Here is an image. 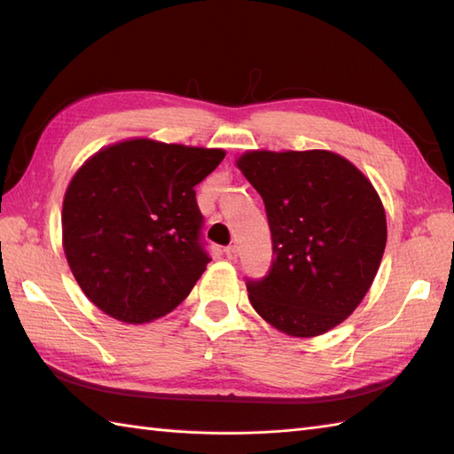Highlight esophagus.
Returning <instances> with one entry per match:
<instances>
[{"mask_svg": "<svg viewBox=\"0 0 454 454\" xmlns=\"http://www.w3.org/2000/svg\"><path fill=\"white\" fill-rule=\"evenodd\" d=\"M224 254H226L228 259H236L238 257V246H228L224 249Z\"/></svg>", "mask_w": 454, "mask_h": 454, "instance_id": "1", "label": "esophagus"}]
</instances>
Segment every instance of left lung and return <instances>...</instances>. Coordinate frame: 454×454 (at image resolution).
Listing matches in <instances>:
<instances>
[{
    "label": "left lung",
    "instance_id": "left-lung-1",
    "mask_svg": "<svg viewBox=\"0 0 454 454\" xmlns=\"http://www.w3.org/2000/svg\"><path fill=\"white\" fill-rule=\"evenodd\" d=\"M262 195L273 265L246 278L255 312L314 337L341 324L369 291L387 247V215L371 181L325 150L247 152L238 160Z\"/></svg>",
    "mask_w": 454,
    "mask_h": 454
}]
</instances>
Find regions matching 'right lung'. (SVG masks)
<instances>
[{"instance_id": "obj_1", "label": "right lung", "mask_w": 454, "mask_h": 454, "mask_svg": "<svg viewBox=\"0 0 454 454\" xmlns=\"http://www.w3.org/2000/svg\"><path fill=\"white\" fill-rule=\"evenodd\" d=\"M222 160V150L137 138L75 173L62 208L64 252L99 310L144 324L185 301L210 262L195 185Z\"/></svg>"}]
</instances>
